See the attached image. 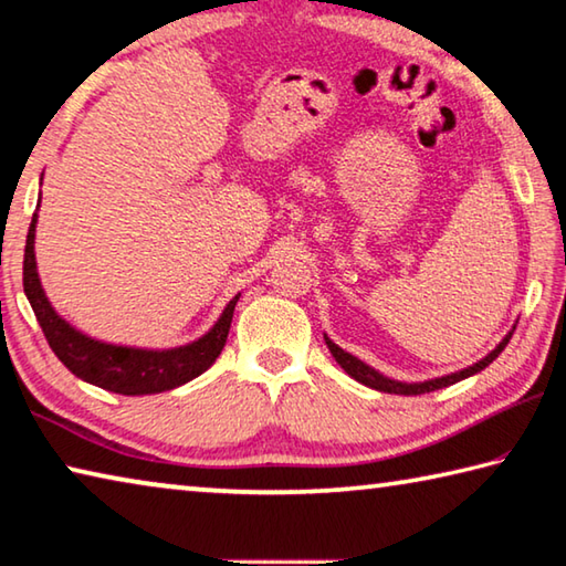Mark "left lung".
<instances>
[{"label":"left lung","mask_w":566,"mask_h":566,"mask_svg":"<svg viewBox=\"0 0 566 566\" xmlns=\"http://www.w3.org/2000/svg\"><path fill=\"white\" fill-rule=\"evenodd\" d=\"M512 333H514V331H512ZM512 333H509V336L502 340V344H499V346L492 350V354H489L486 358H481L479 364L469 366V368H464V370H459V374L441 376V378H433V381H423V384H398V381H391V378L381 376V374H378V370L368 368V366L364 364V360H358L356 356L346 354L344 348H338L336 344H333V340H331L328 336H326V346H328V350L333 354V358H336L338 364H340V368H344L350 378H356V381H360L364 386H368V388H376V391H384V394L419 396V394L437 391V388H443V386H451V384L461 381V378H469V376L479 374V370H484V368H486L489 364H492V360H494V358H496L499 354H502V350L506 348L509 338H512Z\"/></svg>","instance_id":"1"}]
</instances>
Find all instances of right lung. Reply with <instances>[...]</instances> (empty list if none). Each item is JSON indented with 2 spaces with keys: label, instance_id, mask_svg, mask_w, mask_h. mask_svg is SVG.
I'll list each match as a JSON object with an SVG mask.
<instances>
[{
  "label": "right lung",
  "instance_id": "obj_1",
  "mask_svg": "<svg viewBox=\"0 0 566 566\" xmlns=\"http://www.w3.org/2000/svg\"><path fill=\"white\" fill-rule=\"evenodd\" d=\"M34 222L36 216L32 218L24 245V293L32 303L34 316L40 321L44 338H48L54 356H57L74 376L87 384L107 388V391L123 396H143L178 388L192 381V378L200 376L202 370H208L216 364V358L220 356V350L228 340L230 321H233V311L240 295H235V298L228 303V308L222 311L220 321L212 326L208 336H202L190 346L172 350H140L99 344V340L82 336V333L74 331L70 323H64L57 313L52 311L48 295H44L40 285V275H36Z\"/></svg>",
  "mask_w": 566,
  "mask_h": 566
}]
</instances>
